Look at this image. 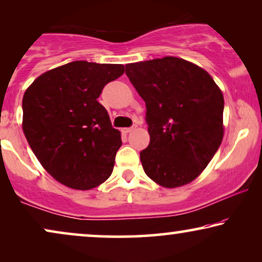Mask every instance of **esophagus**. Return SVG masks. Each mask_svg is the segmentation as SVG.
<instances>
[{
  "label": "esophagus",
  "instance_id": "1",
  "mask_svg": "<svg viewBox=\"0 0 262 262\" xmlns=\"http://www.w3.org/2000/svg\"><path fill=\"white\" fill-rule=\"evenodd\" d=\"M135 128H136V127H126V128H124L123 132H124V134H130V132L134 131Z\"/></svg>",
  "mask_w": 262,
  "mask_h": 262
}]
</instances>
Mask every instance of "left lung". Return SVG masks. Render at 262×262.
<instances>
[{"label": "left lung", "mask_w": 262, "mask_h": 262, "mask_svg": "<svg viewBox=\"0 0 262 262\" xmlns=\"http://www.w3.org/2000/svg\"><path fill=\"white\" fill-rule=\"evenodd\" d=\"M125 68L146 106L150 143L141 151L145 174L166 188L195 180L223 141L221 88L203 68L173 56Z\"/></svg>", "instance_id": "8db88e82"}]
</instances>
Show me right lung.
I'll return each mask as SVG.
<instances>
[{
    "label": "right lung",
    "mask_w": 262,
    "mask_h": 262,
    "mask_svg": "<svg viewBox=\"0 0 262 262\" xmlns=\"http://www.w3.org/2000/svg\"><path fill=\"white\" fill-rule=\"evenodd\" d=\"M123 64L85 60L48 70L26 89L23 131L39 162L67 187L87 191L112 174L121 134L98 98Z\"/></svg>",
    "instance_id": "right-lung-1"
}]
</instances>
